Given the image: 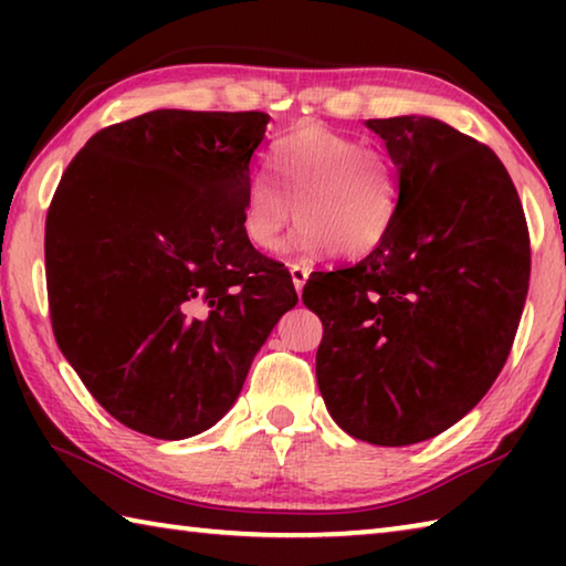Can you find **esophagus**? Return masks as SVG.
I'll list each match as a JSON object with an SVG mask.
<instances>
[{"label":"esophagus","mask_w":566,"mask_h":566,"mask_svg":"<svg viewBox=\"0 0 566 566\" xmlns=\"http://www.w3.org/2000/svg\"><path fill=\"white\" fill-rule=\"evenodd\" d=\"M290 274H292V282H294V290L302 292L306 280H310V266H302V264H292L290 266Z\"/></svg>","instance_id":"1"}]
</instances>
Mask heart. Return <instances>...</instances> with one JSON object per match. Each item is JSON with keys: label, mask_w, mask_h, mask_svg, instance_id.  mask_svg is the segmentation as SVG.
Listing matches in <instances>:
<instances>
[{"label": "heart", "mask_w": 566, "mask_h": 566, "mask_svg": "<svg viewBox=\"0 0 566 566\" xmlns=\"http://www.w3.org/2000/svg\"><path fill=\"white\" fill-rule=\"evenodd\" d=\"M280 187L256 177L247 187L242 227L262 252L282 244L284 229L300 219L294 247L304 254L334 249L359 260L387 242L401 209L397 167L385 149L361 145L319 124H302L270 155Z\"/></svg>", "instance_id": "obj_1"}]
</instances>
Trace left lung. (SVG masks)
Returning a JSON list of instances; mask_svg holds the SVG:
<instances>
[{
    "instance_id": "left-lung-1",
    "label": "left lung",
    "mask_w": 566,
    "mask_h": 566,
    "mask_svg": "<svg viewBox=\"0 0 566 566\" xmlns=\"http://www.w3.org/2000/svg\"><path fill=\"white\" fill-rule=\"evenodd\" d=\"M397 167L401 209L359 264L314 272L317 385L344 432L379 447L442 434L510 357L530 290L520 195L490 147L432 117L369 119Z\"/></svg>"
}]
</instances>
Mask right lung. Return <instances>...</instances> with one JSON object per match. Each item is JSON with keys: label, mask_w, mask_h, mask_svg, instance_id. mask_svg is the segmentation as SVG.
I'll use <instances>...</instances> for the list:
<instances>
[{"label": "right lung", "mask_w": 566, "mask_h": 566, "mask_svg": "<svg viewBox=\"0 0 566 566\" xmlns=\"http://www.w3.org/2000/svg\"><path fill=\"white\" fill-rule=\"evenodd\" d=\"M270 114L155 109L82 147L46 212L52 329L124 427L187 439L222 419L296 304L286 266L244 234Z\"/></svg>", "instance_id": "1"}]
</instances>
